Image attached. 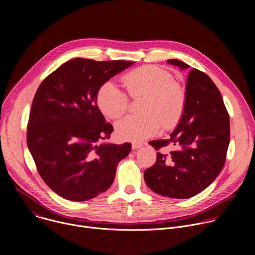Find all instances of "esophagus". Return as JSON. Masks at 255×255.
<instances>
[{
	"instance_id": "obj_1",
	"label": "esophagus",
	"mask_w": 255,
	"mask_h": 255,
	"mask_svg": "<svg viewBox=\"0 0 255 255\" xmlns=\"http://www.w3.org/2000/svg\"><path fill=\"white\" fill-rule=\"evenodd\" d=\"M141 146H143V143H141V142H133L132 143V148L133 149H138Z\"/></svg>"
}]
</instances>
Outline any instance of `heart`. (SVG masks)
<instances>
[{
    "label": "heart",
    "instance_id": "1",
    "mask_svg": "<svg viewBox=\"0 0 255 255\" xmlns=\"http://www.w3.org/2000/svg\"><path fill=\"white\" fill-rule=\"evenodd\" d=\"M131 98L145 97L140 107L143 115L129 116L116 125L120 139L140 141L162 128L173 129L183 117L186 92L173 76L162 67L144 65L122 77ZM97 103L101 111L112 120L121 119L129 110V97L112 82L105 83L98 92Z\"/></svg>",
    "mask_w": 255,
    "mask_h": 255
}]
</instances>
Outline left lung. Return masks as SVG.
I'll list each match as a JSON object with an SVG mask.
<instances>
[{"label": "left lung", "mask_w": 255, "mask_h": 255, "mask_svg": "<svg viewBox=\"0 0 255 255\" xmlns=\"http://www.w3.org/2000/svg\"><path fill=\"white\" fill-rule=\"evenodd\" d=\"M168 62L189 68L177 59ZM229 141L230 119L221 93L208 75L193 68L180 122L168 138L149 141L157 153L155 163L144 171L145 183L164 197H194L222 170Z\"/></svg>", "instance_id": "8db88e82"}]
</instances>
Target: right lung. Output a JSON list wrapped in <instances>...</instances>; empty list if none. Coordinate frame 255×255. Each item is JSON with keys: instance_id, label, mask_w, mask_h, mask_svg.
<instances>
[{"instance_id": "right-lung-1", "label": "right lung", "mask_w": 255, "mask_h": 255, "mask_svg": "<svg viewBox=\"0 0 255 255\" xmlns=\"http://www.w3.org/2000/svg\"><path fill=\"white\" fill-rule=\"evenodd\" d=\"M133 62L71 59L40 84L27 144L40 176L60 197L88 201L106 192L131 143L102 144L114 131L97 105L100 88Z\"/></svg>"}]
</instances>
